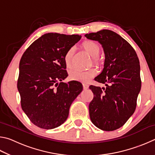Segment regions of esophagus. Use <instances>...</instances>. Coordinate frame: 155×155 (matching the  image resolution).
<instances>
[{
    "label": "esophagus",
    "mask_w": 155,
    "mask_h": 155,
    "mask_svg": "<svg viewBox=\"0 0 155 155\" xmlns=\"http://www.w3.org/2000/svg\"><path fill=\"white\" fill-rule=\"evenodd\" d=\"M83 89H84V90H87V89L89 88V85H87V84L83 83Z\"/></svg>",
    "instance_id": "esophagus-1"
}]
</instances>
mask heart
I'll list each match as a JSON object with an SVG mask.
<instances>
[{"mask_svg":"<svg viewBox=\"0 0 155 155\" xmlns=\"http://www.w3.org/2000/svg\"><path fill=\"white\" fill-rule=\"evenodd\" d=\"M83 48L88 52V54L92 57H94V60L96 61L95 57H98L101 52V48L97 43L93 41L87 40L84 41L82 44ZM73 52V48H70L64 54V60L65 66L68 68H70L72 66V56ZM96 74V71L94 68H91L87 70H73L70 73V78L71 80L74 81H82L83 82H88L91 78H92Z\"/></svg>","mask_w":155,"mask_h":155,"instance_id":"b5f03b06","label":"heart"}]
</instances>
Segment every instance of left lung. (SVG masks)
<instances>
[{
	"label": "left lung",
	"mask_w": 155,
	"mask_h": 155,
	"mask_svg": "<svg viewBox=\"0 0 155 155\" xmlns=\"http://www.w3.org/2000/svg\"><path fill=\"white\" fill-rule=\"evenodd\" d=\"M85 36L98 41L105 54L103 71L94 80L106 87L90 86L94 94L89 104L91 121L103 130H116L136 109L141 85L140 61L130 44L114 31L103 29Z\"/></svg>",
	"instance_id": "left-lung-1"
}]
</instances>
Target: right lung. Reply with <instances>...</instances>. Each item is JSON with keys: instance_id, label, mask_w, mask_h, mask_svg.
I'll return each mask as SVG.
<instances>
[{"instance_id": "obj_1", "label": "right lung", "mask_w": 155, "mask_h": 155, "mask_svg": "<svg viewBox=\"0 0 155 155\" xmlns=\"http://www.w3.org/2000/svg\"><path fill=\"white\" fill-rule=\"evenodd\" d=\"M81 38L78 35L46 33L21 57L17 83L21 107L37 127L52 129L61 125L72 102L83 90L78 81L62 82L68 76L64 54Z\"/></svg>"}]
</instances>
